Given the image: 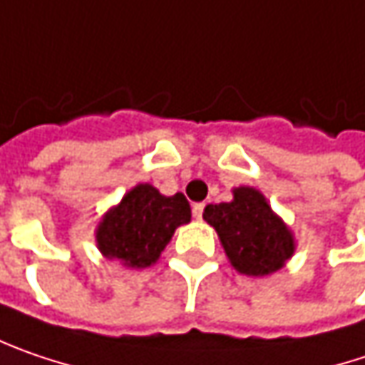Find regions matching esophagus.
Wrapping results in <instances>:
<instances>
[{"instance_id":"1","label":"esophagus","mask_w":365,"mask_h":365,"mask_svg":"<svg viewBox=\"0 0 365 365\" xmlns=\"http://www.w3.org/2000/svg\"><path fill=\"white\" fill-rule=\"evenodd\" d=\"M202 212H204V204L202 202H198V204H194L192 206V215H194V219H202Z\"/></svg>"}]
</instances>
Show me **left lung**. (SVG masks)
Wrapping results in <instances>:
<instances>
[{
  "label": "left lung",
  "mask_w": 365,
  "mask_h": 365,
  "mask_svg": "<svg viewBox=\"0 0 365 365\" xmlns=\"http://www.w3.org/2000/svg\"><path fill=\"white\" fill-rule=\"evenodd\" d=\"M202 217L219 233L231 267L242 274L267 277L285 267L295 252L291 229L256 187H235L231 202L208 204Z\"/></svg>",
  "instance_id": "8db88e82"
}]
</instances>
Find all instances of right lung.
I'll return each instance as SVG.
<instances>
[{
  "label": "right lung",
  "mask_w": 365,
  "mask_h": 365,
  "mask_svg": "<svg viewBox=\"0 0 365 365\" xmlns=\"http://www.w3.org/2000/svg\"><path fill=\"white\" fill-rule=\"evenodd\" d=\"M190 219L192 210L183 194L163 196L150 183H138L101 219L97 246L105 258L123 267L146 268L159 260L175 229Z\"/></svg>",
  "instance_id": "add662e5"
}]
</instances>
